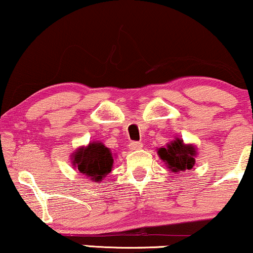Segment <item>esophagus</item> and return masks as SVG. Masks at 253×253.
Segmentation results:
<instances>
[{"label": "esophagus", "mask_w": 253, "mask_h": 253, "mask_svg": "<svg viewBox=\"0 0 253 253\" xmlns=\"http://www.w3.org/2000/svg\"><path fill=\"white\" fill-rule=\"evenodd\" d=\"M142 147V144L140 141H130L129 142V148L132 151H136V150H140V148Z\"/></svg>", "instance_id": "1"}]
</instances>
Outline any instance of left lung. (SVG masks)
Returning a JSON list of instances; mask_svg holds the SVG:
<instances>
[{
    "instance_id": "obj_1",
    "label": "left lung",
    "mask_w": 253,
    "mask_h": 253,
    "mask_svg": "<svg viewBox=\"0 0 253 253\" xmlns=\"http://www.w3.org/2000/svg\"><path fill=\"white\" fill-rule=\"evenodd\" d=\"M161 159L169 165V169L174 172H184L194 166L196 151L191 145H185L180 139L167 145L166 148L158 151Z\"/></svg>"
}]
</instances>
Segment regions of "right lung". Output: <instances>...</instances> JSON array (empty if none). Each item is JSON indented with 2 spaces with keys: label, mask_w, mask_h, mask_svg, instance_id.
<instances>
[{
  "label": "right lung",
  "mask_w": 253,
  "mask_h": 253,
  "mask_svg": "<svg viewBox=\"0 0 253 253\" xmlns=\"http://www.w3.org/2000/svg\"><path fill=\"white\" fill-rule=\"evenodd\" d=\"M75 167L87 178H92L94 182L101 181L102 176L112 171L113 157L107 147L102 144H89L86 148H80L73 156Z\"/></svg>",
  "instance_id": "right-lung-1"
}]
</instances>
